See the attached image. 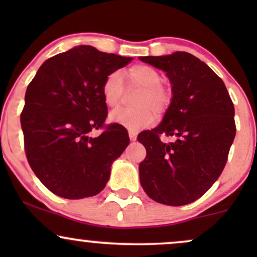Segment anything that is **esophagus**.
<instances>
[{"label":"esophagus","mask_w":257,"mask_h":257,"mask_svg":"<svg viewBox=\"0 0 257 257\" xmlns=\"http://www.w3.org/2000/svg\"><path fill=\"white\" fill-rule=\"evenodd\" d=\"M137 135H138V133L135 132V131H129V138H131V140L132 141H135L137 140Z\"/></svg>","instance_id":"34e87169"}]
</instances>
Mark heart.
Masks as SVG:
<instances>
[{"label":"heart","instance_id":"heart-1","mask_svg":"<svg viewBox=\"0 0 257 257\" xmlns=\"http://www.w3.org/2000/svg\"><path fill=\"white\" fill-rule=\"evenodd\" d=\"M125 81H123L122 79ZM161 75L149 65H133L124 72H111L102 83V96L108 107L120 104L124 94V82L141 87L135 96L134 107H120L110 113L111 122L117 123L132 131L145 128L155 120V112L161 114L169 107L173 91L166 84L161 83Z\"/></svg>","mask_w":257,"mask_h":257}]
</instances>
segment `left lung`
I'll return each mask as SVG.
<instances>
[{"mask_svg": "<svg viewBox=\"0 0 257 257\" xmlns=\"http://www.w3.org/2000/svg\"><path fill=\"white\" fill-rule=\"evenodd\" d=\"M167 72L173 99L161 124L141 132L146 157L140 182L157 203L180 206L204 194L219 179L235 137L234 106L225 83L205 63L186 52L140 57ZM162 136H174L172 143Z\"/></svg>", "mask_w": 257, "mask_h": 257, "instance_id": "1", "label": "left lung"}]
</instances>
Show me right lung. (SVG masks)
<instances>
[{
    "label": "right lung",
    "mask_w": 257,
    "mask_h": 257,
    "mask_svg": "<svg viewBox=\"0 0 257 257\" xmlns=\"http://www.w3.org/2000/svg\"><path fill=\"white\" fill-rule=\"evenodd\" d=\"M132 60L75 47L44 61L28 85L20 114L25 155L32 172L57 196L81 199L101 192L112 162L129 145L124 126L105 124L102 83ZM94 130L102 133L91 137Z\"/></svg>",
    "instance_id": "add662e5"
}]
</instances>
